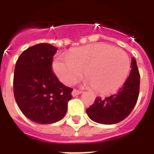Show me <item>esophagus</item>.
I'll use <instances>...</instances> for the list:
<instances>
[{"label": "esophagus", "instance_id": "obj_1", "mask_svg": "<svg viewBox=\"0 0 154 154\" xmlns=\"http://www.w3.org/2000/svg\"><path fill=\"white\" fill-rule=\"evenodd\" d=\"M82 92V91L77 90V89H74V90L72 91V95L73 97H77V95H79V94H81Z\"/></svg>", "mask_w": 154, "mask_h": 154}]
</instances>
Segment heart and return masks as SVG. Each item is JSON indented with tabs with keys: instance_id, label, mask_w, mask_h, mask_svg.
Wrapping results in <instances>:
<instances>
[{
	"instance_id": "obj_1",
	"label": "heart",
	"mask_w": 154,
	"mask_h": 154,
	"mask_svg": "<svg viewBox=\"0 0 154 154\" xmlns=\"http://www.w3.org/2000/svg\"><path fill=\"white\" fill-rule=\"evenodd\" d=\"M54 69L67 85L79 79L84 71L85 83L97 93L108 95L125 84L130 72V61L122 49L98 43L75 48L67 54V58L56 57Z\"/></svg>"
}]
</instances>
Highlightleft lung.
<instances>
[{
	"instance_id": "1",
	"label": "left lung",
	"mask_w": 154,
	"mask_h": 154,
	"mask_svg": "<svg viewBox=\"0 0 154 154\" xmlns=\"http://www.w3.org/2000/svg\"><path fill=\"white\" fill-rule=\"evenodd\" d=\"M129 77L118 91L110 97H97L94 103L87 109L91 119L99 124L113 125L122 121L131 113L138 100L140 75L136 60L132 57Z\"/></svg>"
}]
</instances>
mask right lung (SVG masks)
I'll return each instance as SVG.
<instances>
[{
  "instance_id": "add662e5",
  "label": "right lung",
  "mask_w": 154,
  "mask_h": 154,
  "mask_svg": "<svg viewBox=\"0 0 154 154\" xmlns=\"http://www.w3.org/2000/svg\"><path fill=\"white\" fill-rule=\"evenodd\" d=\"M57 49L46 43L36 44L24 51L15 63V101L22 113L38 124H52L63 119L72 98V89L62 83L52 70Z\"/></svg>"
}]
</instances>
